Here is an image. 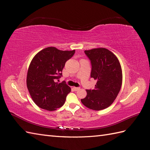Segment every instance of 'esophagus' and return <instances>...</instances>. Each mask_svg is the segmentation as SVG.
Returning <instances> with one entry per match:
<instances>
[{"mask_svg": "<svg viewBox=\"0 0 150 150\" xmlns=\"http://www.w3.org/2000/svg\"><path fill=\"white\" fill-rule=\"evenodd\" d=\"M73 89H74V91H78V90H79V89H80V88L74 87V88H73Z\"/></svg>", "mask_w": 150, "mask_h": 150, "instance_id": "esophagus-1", "label": "esophagus"}]
</instances>
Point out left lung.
<instances>
[{
  "mask_svg": "<svg viewBox=\"0 0 150 150\" xmlns=\"http://www.w3.org/2000/svg\"><path fill=\"white\" fill-rule=\"evenodd\" d=\"M91 62V77L97 81L94 89L86 90L81 101L91 110L100 111L114 102L121 88L122 74L117 57L103 47L84 51Z\"/></svg>",
  "mask_w": 150,
  "mask_h": 150,
  "instance_id": "obj_1",
  "label": "left lung"
}]
</instances>
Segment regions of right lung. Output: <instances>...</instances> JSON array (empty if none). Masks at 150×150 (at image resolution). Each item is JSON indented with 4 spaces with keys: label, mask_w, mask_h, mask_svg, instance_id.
Returning a JSON list of instances; mask_svg holds the SVG:
<instances>
[{
    "label": "right lung",
    "mask_w": 150,
    "mask_h": 150,
    "mask_svg": "<svg viewBox=\"0 0 150 150\" xmlns=\"http://www.w3.org/2000/svg\"><path fill=\"white\" fill-rule=\"evenodd\" d=\"M75 50L61 51L54 47L45 48L32 59L27 74V87L34 102L39 108L54 111L63 106L71 88L66 83H57L66 62Z\"/></svg>",
    "instance_id": "obj_1"
}]
</instances>
